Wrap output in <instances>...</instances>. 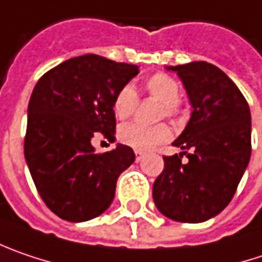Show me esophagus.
I'll list each match as a JSON object with an SVG mask.
<instances>
[{
	"instance_id": "esophagus-1",
	"label": "esophagus",
	"mask_w": 262,
	"mask_h": 262,
	"mask_svg": "<svg viewBox=\"0 0 262 262\" xmlns=\"http://www.w3.org/2000/svg\"><path fill=\"white\" fill-rule=\"evenodd\" d=\"M135 156H136V162L139 163L142 159H144V156H145V154H144L142 151H139V149H135Z\"/></svg>"
}]
</instances>
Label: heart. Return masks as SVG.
Masks as SVG:
<instances>
[{
  "label": "heart",
  "instance_id": "1",
  "mask_svg": "<svg viewBox=\"0 0 262 262\" xmlns=\"http://www.w3.org/2000/svg\"><path fill=\"white\" fill-rule=\"evenodd\" d=\"M146 93L152 99L162 102L160 117L166 116L170 118H178L182 113L181 102H179V84L177 81L166 75L156 74L145 81ZM138 105V93L130 84L123 85L113 102V110L120 120L129 118L133 114ZM118 141L124 145L132 146L139 151H148L159 144L169 141L170 129L164 124L159 123L154 126H142L138 123H126L120 126L117 132Z\"/></svg>",
  "mask_w": 262,
  "mask_h": 262
}]
</instances>
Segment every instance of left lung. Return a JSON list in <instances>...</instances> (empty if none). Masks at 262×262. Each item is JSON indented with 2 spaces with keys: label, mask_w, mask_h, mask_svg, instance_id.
Here are the masks:
<instances>
[{
  "label": "left lung",
  "mask_w": 262,
  "mask_h": 262,
  "mask_svg": "<svg viewBox=\"0 0 262 262\" xmlns=\"http://www.w3.org/2000/svg\"><path fill=\"white\" fill-rule=\"evenodd\" d=\"M177 72L192 106L173 141L182 152L163 157L152 199L178 223H205L227 208L251 159L249 105L227 74L208 62L166 67ZM186 156V160L182 157Z\"/></svg>",
  "instance_id": "8db88e82"
}]
</instances>
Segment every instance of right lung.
<instances>
[{"label":"right lung","instance_id":"right-lung-1","mask_svg":"<svg viewBox=\"0 0 262 262\" xmlns=\"http://www.w3.org/2000/svg\"><path fill=\"white\" fill-rule=\"evenodd\" d=\"M139 68L98 54L72 57L46 72L28 105L25 160L41 199L59 218L83 223L114 200L117 179L135 162L130 146L98 154L95 132L114 139L113 102Z\"/></svg>","mask_w":262,"mask_h":262}]
</instances>
